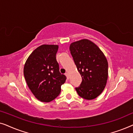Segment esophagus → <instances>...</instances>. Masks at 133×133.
I'll return each instance as SVG.
<instances>
[{"instance_id": "1", "label": "esophagus", "mask_w": 133, "mask_h": 133, "mask_svg": "<svg viewBox=\"0 0 133 133\" xmlns=\"http://www.w3.org/2000/svg\"><path fill=\"white\" fill-rule=\"evenodd\" d=\"M65 76H66V77H67V79H69V78H70V76H69V73H68V72H66V73H65Z\"/></svg>"}]
</instances>
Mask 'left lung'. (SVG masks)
<instances>
[{
  "mask_svg": "<svg viewBox=\"0 0 133 133\" xmlns=\"http://www.w3.org/2000/svg\"><path fill=\"white\" fill-rule=\"evenodd\" d=\"M70 50L82 81L76 90L79 96L87 100L95 99L107 84L108 65L100 48L88 39L71 43Z\"/></svg>",
  "mask_w": 133,
  "mask_h": 133,
  "instance_id": "1",
  "label": "left lung"
}]
</instances>
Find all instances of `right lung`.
Returning a JSON list of instances; mask_svg holds the SVG:
<instances>
[{"label":"right lung","instance_id":"add662e5","mask_svg":"<svg viewBox=\"0 0 133 133\" xmlns=\"http://www.w3.org/2000/svg\"><path fill=\"white\" fill-rule=\"evenodd\" d=\"M58 48L56 45H41L32 52L25 63L23 74L27 85L42 102H50L57 97L66 81L56 61Z\"/></svg>","mask_w":133,"mask_h":133}]
</instances>
